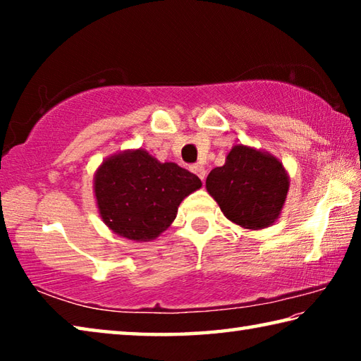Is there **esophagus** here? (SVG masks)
Here are the masks:
<instances>
[{
  "mask_svg": "<svg viewBox=\"0 0 361 361\" xmlns=\"http://www.w3.org/2000/svg\"><path fill=\"white\" fill-rule=\"evenodd\" d=\"M191 172L197 175L199 178L202 180V181L205 180V169H204L202 166H199V164H195V166H192V167H191Z\"/></svg>",
  "mask_w": 361,
  "mask_h": 361,
  "instance_id": "1",
  "label": "esophagus"
}]
</instances>
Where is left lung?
<instances>
[{
  "mask_svg": "<svg viewBox=\"0 0 361 361\" xmlns=\"http://www.w3.org/2000/svg\"><path fill=\"white\" fill-rule=\"evenodd\" d=\"M223 215L243 229L269 228L279 219L290 189V176L280 159L264 149L235 145L224 166L205 181Z\"/></svg>",
  "mask_w": 361,
  "mask_h": 361,
  "instance_id": "1",
  "label": "left lung"
}]
</instances>
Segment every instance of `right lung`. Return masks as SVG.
I'll return each mask as SVG.
<instances>
[{"label":"right lung","instance_id":"obj_1","mask_svg":"<svg viewBox=\"0 0 361 361\" xmlns=\"http://www.w3.org/2000/svg\"><path fill=\"white\" fill-rule=\"evenodd\" d=\"M202 188L194 173L175 162H161L143 148L103 159L94 175V195L102 221L116 235L149 242L169 229L180 204Z\"/></svg>","mask_w":361,"mask_h":361}]
</instances>
